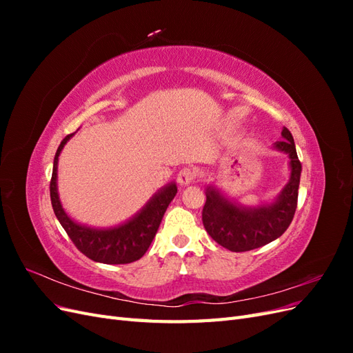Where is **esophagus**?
<instances>
[{
    "label": "esophagus",
    "mask_w": 353,
    "mask_h": 353,
    "mask_svg": "<svg viewBox=\"0 0 353 353\" xmlns=\"http://www.w3.org/2000/svg\"><path fill=\"white\" fill-rule=\"evenodd\" d=\"M196 176H197V172L193 168H183L178 174V183L183 187L190 185L196 179Z\"/></svg>",
    "instance_id": "1"
}]
</instances>
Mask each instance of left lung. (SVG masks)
<instances>
[{"instance_id": "1", "label": "left lung", "mask_w": 353, "mask_h": 353, "mask_svg": "<svg viewBox=\"0 0 353 353\" xmlns=\"http://www.w3.org/2000/svg\"><path fill=\"white\" fill-rule=\"evenodd\" d=\"M281 141L272 147L285 153L290 166V179L271 203L243 206L227 197L215 185L206 187V203L201 219L209 236L231 252H248L262 248L283 236L290 225L297 208L299 183L302 165L299 162L293 135L287 128L281 131Z\"/></svg>"}]
</instances>
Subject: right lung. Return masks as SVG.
I'll use <instances>...</instances> for the list:
<instances>
[{
	"label": "right lung",
	"mask_w": 353,
	"mask_h": 353,
	"mask_svg": "<svg viewBox=\"0 0 353 353\" xmlns=\"http://www.w3.org/2000/svg\"><path fill=\"white\" fill-rule=\"evenodd\" d=\"M73 135L74 134L68 135L60 143L54 156V163H52L50 197L59 222L68 232L73 244L94 262L117 265L138 261L143 258L147 249L150 248L169 203L174 200L176 194V184L169 183L160 188L140 209V212H137L134 216L119 223V225L109 228L83 225V223L72 219L66 210L63 209L57 190L59 156L63 147L66 145Z\"/></svg>",
	"instance_id": "1"
}]
</instances>
